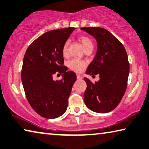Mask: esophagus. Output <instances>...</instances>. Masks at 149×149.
I'll list each match as a JSON object with an SVG mask.
<instances>
[{
	"instance_id": "obj_1",
	"label": "esophagus",
	"mask_w": 149,
	"mask_h": 149,
	"mask_svg": "<svg viewBox=\"0 0 149 149\" xmlns=\"http://www.w3.org/2000/svg\"><path fill=\"white\" fill-rule=\"evenodd\" d=\"M77 79H81L82 77L79 74H77Z\"/></svg>"
}]
</instances>
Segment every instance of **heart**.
<instances>
[{
    "instance_id": "heart-1",
    "label": "heart",
    "mask_w": 149,
    "mask_h": 149,
    "mask_svg": "<svg viewBox=\"0 0 149 149\" xmlns=\"http://www.w3.org/2000/svg\"><path fill=\"white\" fill-rule=\"evenodd\" d=\"M79 40L81 42L84 47L85 49H87L90 48H93V44L91 40L89 37L86 36H81L79 38ZM70 40H67L63 44L62 46V54L64 56H66L68 53V46H69ZM86 65V62L80 60L79 59L74 58L70 61L68 63V65L71 70L75 71L76 72H80L83 71L85 66Z\"/></svg>"
}]
</instances>
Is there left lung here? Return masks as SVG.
<instances>
[{
    "instance_id": "obj_1",
    "label": "left lung",
    "mask_w": 149,
    "mask_h": 149,
    "mask_svg": "<svg viewBox=\"0 0 149 149\" xmlns=\"http://www.w3.org/2000/svg\"><path fill=\"white\" fill-rule=\"evenodd\" d=\"M81 30L94 37L97 49L87 67V75H100L93 84L87 77L85 104L94 112L106 113L119 105L125 93L129 74V63L125 48L111 33L103 28L84 27Z\"/></svg>"
}]
</instances>
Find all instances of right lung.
I'll return each instance as SVG.
<instances>
[{
  "instance_id": "add662e5",
  "label": "right lung",
  "mask_w": 149,
  "mask_h": 149,
  "mask_svg": "<svg viewBox=\"0 0 149 149\" xmlns=\"http://www.w3.org/2000/svg\"><path fill=\"white\" fill-rule=\"evenodd\" d=\"M75 28L50 30L28 46L21 72L24 89L30 105L38 114L56 119L65 112L76 75L63 66L62 46ZM56 72L63 74L59 81L53 79Z\"/></svg>"
}]
</instances>
